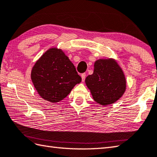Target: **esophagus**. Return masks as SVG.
<instances>
[{
    "label": "esophagus",
    "instance_id": "obj_1",
    "mask_svg": "<svg viewBox=\"0 0 157 157\" xmlns=\"http://www.w3.org/2000/svg\"><path fill=\"white\" fill-rule=\"evenodd\" d=\"M85 76H86V74L83 73L81 75V78H82V82H84L85 81Z\"/></svg>",
    "mask_w": 157,
    "mask_h": 157
}]
</instances>
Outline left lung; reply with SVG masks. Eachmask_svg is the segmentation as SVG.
I'll use <instances>...</instances> for the list:
<instances>
[{
	"label": "left lung",
	"instance_id": "left-lung-1",
	"mask_svg": "<svg viewBox=\"0 0 157 157\" xmlns=\"http://www.w3.org/2000/svg\"><path fill=\"white\" fill-rule=\"evenodd\" d=\"M85 83L98 104H113L124 94L126 80L122 69L113 59H100L94 63V72L85 78Z\"/></svg>",
	"mask_w": 157,
	"mask_h": 157
}]
</instances>
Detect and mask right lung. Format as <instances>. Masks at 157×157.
I'll list each match as a JSON object with an SVG mask.
<instances>
[{
    "mask_svg": "<svg viewBox=\"0 0 157 157\" xmlns=\"http://www.w3.org/2000/svg\"><path fill=\"white\" fill-rule=\"evenodd\" d=\"M31 78L38 94L52 103L61 101L81 82L74 64L57 48L48 49L35 62Z\"/></svg>",
    "mask_w": 157,
    "mask_h": 157,
    "instance_id": "add662e5",
    "label": "right lung"
}]
</instances>
